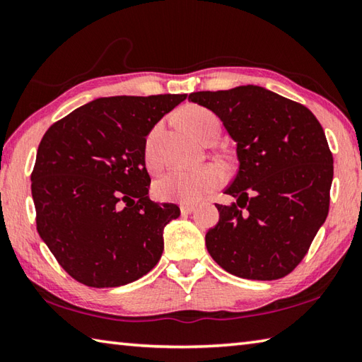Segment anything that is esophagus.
Returning a JSON list of instances; mask_svg holds the SVG:
<instances>
[{
    "mask_svg": "<svg viewBox=\"0 0 362 362\" xmlns=\"http://www.w3.org/2000/svg\"><path fill=\"white\" fill-rule=\"evenodd\" d=\"M180 212H182V216H189V214L194 212V206H192V204H180Z\"/></svg>",
    "mask_w": 362,
    "mask_h": 362,
    "instance_id": "34e87169",
    "label": "esophagus"
}]
</instances>
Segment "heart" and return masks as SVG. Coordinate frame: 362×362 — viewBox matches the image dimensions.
<instances>
[{
    "mask_svg": "<svg viewBox=\"0 0 362 362\" xmlns=\"http://www.w3.org/2000/svg\"><path fill=\"white\" fill-rule=\"evenodd\" d=\"M180 119L187 129L201 140L209 139L212 134H218L220 122L211 110L199 105H188L180 112ZM159 137L161 127L155 126L150 131L144 144V163L146 169L158 170L163 159L159 153ZM223 182V173L217 164H204L196 169H173L163 174L153 185L155 196L161 201L170 203L194 204L211 194Z\"/></svg>",
    "mask_w": 362,
    "mask_h": 362,
    "instance_id": "1",
    "label": "heart"
}]
</instances>
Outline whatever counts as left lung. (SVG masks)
I'll return each mask as SVG.
<instances>
[{"label": "left lung", "instance_id": "left-lung-1", "mask_svg": "<svg viewBox=\"0 0 362 362\" xmlns=\"http://www.w3.org/2000/svg\"><path fill=\"white\" fill-rule=\"evenodd\" d=\"M212 110L236 142L240 169L216 204L206 247L235 276L273 281L296 268L329 212L334 158L320 121L302 103L260 86L188 95Z\"/></svg>", "mask_w": 362, "mask_h": 362}]
</instances>
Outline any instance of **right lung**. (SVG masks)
<instances>
[{"label": "right lung", "mask_w": 362, "mask_h": 362, "mask_svg": "<svg viewBox=\"0 0 362 362\" xmlns=\"http://www.w3.org/2000/svg\"><path fill=\"white\" fill-rule=\"evenodd\" d=\"M187 94L102 97L49 127L36 153V230L59 265L89 287H118L161 259L175 204L148 198L144 144Z\"/></svg>", "instance_id": "right-lung-1"}]
</instances>
